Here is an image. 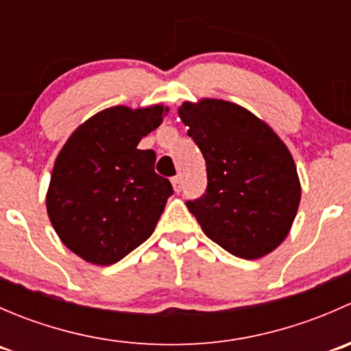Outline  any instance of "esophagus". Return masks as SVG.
Here are the masks:
<instances>
[{"label": "esophagus", "mask_w": 351, "mask_h": 351, "mask_svg": "<svg viewBox=\"0 0 351 351\" xmlns=\"http://www.w3.org/2000/svg\"><path fill=\"white\" fill-rule=\"evenodd\" d=\"M171 183H173V189H175L176 193L182 192V178H180V176H175V178L171 180Z\"/></svg>", "instance_id": "obj_1"}]
</instances>
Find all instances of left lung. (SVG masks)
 Returning <instances> with one entry per match:
<instances>
[{
	"label": "left lung",
	"instance_id": "left-lung-1",
	"mask_svg": "<svg viewBox=\"0 0 351 351\" xmlns=\"http://www.w3.org/2000/svg\"><path fill=\"white\" fill-rule=\"evenodd\" d=\"M178 115L207 166V190L186 202L205 236L244 260L277 250L300 202L299 175L284 141L232 101H183Z\"/></svg>",
	"mask_w": 351,
	"mask_h": 351
}]
</instances>
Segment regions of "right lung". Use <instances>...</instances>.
<instances>
[{
  "label": "right lung",
  "mask_w": 351,
  "mask_h": 351,
  "mask_svg": "<svg viewBox=\"0 0 351 351\" xmlns=\"http://www.w3.org/2000/svg\"><path fill=\"white\" fill-rule=\"evenodd\" d=\"M166 112L165 105L105 108L84 120L59 151L47 215L59 239L88 263H117L154 232L173 186L154 171V151L137 144Z\"/></svg>",
  "instance_id": "right-lung-1"
}]
</instances>
